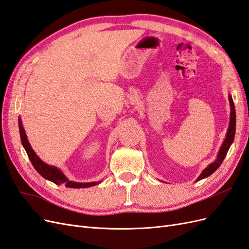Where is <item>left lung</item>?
Here are the masks:
<instances>
[{"label": "left lung", "mask_w": 249, "mask_h": 249, "mask_svg": "<svg viewBox=\"0 0 249 249\" xmlns=\"http://www.w3.org/2000/svg\"><path fill=\"white\" fill-rule=\"evenodd\" d=\"M229 100H230V105H231V118H230V124H229V130L227 133V137H225L222 145L220 147L219 153H218L217 159L211 163L209 166H207L205 169L202 170V172L200 173V176L197 178V180H200L202 178H206L209 176L212 175L213 172H215L218 167L220 166L221 163L223 162L225 156H227L229 148L231 147V143L233 141V138H235V133H236V110H235V105H233V101L231 95H229Z\"/></svg>", "instance_id": "8db88e82"}]
</instances>
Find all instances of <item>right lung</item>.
<instances>
[{"instance_id":"right-lung-1","label":"right lung","mask_w":249,"mask_h":249,"mask_svg":"<svg viewBox=\"0 0 249 249\" xmlns=\"http://www.w3.org/2000/svg\"><path fill=\"white\" fill-rule=\"evenodd\" d=\"M18 127H19V135H20L22 146L25 147L27 155L34 166V168L42 178L51 180V182L55 183L56 185H65V187L67 188H87V187L95 186L101 183V180L100 182H92V183H77V182L70 180L63 175V172L61 170L58 169L55 166H51V165L46 164L39 159L38 156L35 154V152L32 149L31 145H30V143L27 139V135L19 117H18Z\"/></svg>"}]
</instances>
